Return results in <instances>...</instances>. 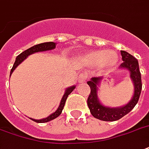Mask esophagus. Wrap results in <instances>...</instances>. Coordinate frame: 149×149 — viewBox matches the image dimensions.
Segmentation results:
<instances>
[{
	"label": "esophagus",
	"instance_id": "34e87169",
	"mask_svg": "<svg viewBox=\"0 0 149 149\" xmlns=\"http://www.w3.org/2000/svg\"><path fill=\"white\" fill-rule=\"evenodd\" d=\"M87 79H88V75L84 72H82L78 77V82H84Z\"/></svg>",
	"mask_w": 149,
	"mask_h": 149
}]
</instances>
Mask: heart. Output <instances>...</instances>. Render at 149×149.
<instances>
[{"instance_id":"1","label":"heart","mask_w":149,"mask_h":149,"mask_svg":"<svg viewBox=\"0 0 149 149\" xmlns=\"http://www.w3.org/2000/svg\"><path fill=\"white\" fill-rule=\"evenodd\" d=\"M84 63L89 65H97L101 70H107L113 68L118 61V55L113 50H93L83 57Z\"/></svg>"}]
</instances>
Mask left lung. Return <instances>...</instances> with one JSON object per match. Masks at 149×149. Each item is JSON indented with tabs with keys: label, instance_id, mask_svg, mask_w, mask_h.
<instances>
[{
	"label": "left lung",
	"instance_id": "left-lung-1",
	"mask_svg": "<svg viewBox=\"0 0 149 149\" xmlns=\"http://www.w3.org/2000/svg\"><path fill=\"white\" fill-rule=\"evenodd\" d=\"M123 63L120 69H127L130 74V79L134 86V92L130 101L120 107H110L102 104L98 98V89L102 77H91L88 84L91 88V92L88 98V106L92 116L106 122H114L122 118L130 112L138 102L142 89L141 76L140 72L138 61L133 55L124 50H121Z\"/></svg>",
	"mask_w": 149,
	"mask_h": 149
}]
</instances>
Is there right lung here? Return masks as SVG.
<instances>
[{
	"label": "right lung",
	"mask_w": 149,
	"mask_h": 149,
	"mask_svg": "<svg viewBox=\"0 0 149 149\" xmlns=\"http://www.w3.org/2000/svg\"><path fill=\"white\" fill-rule=\"evenodd\" d=\"M56 47V43L55 42H43V43L38 44V45H35L34 47H31L29 49H26L25 51H24L23 53H21L20 54H19L16 58V61H15V63L13 65V68L11 69V72H10V77L11 75L13 72V71L16 69V68L19 65V64L22 63V61H24L26 58L31 54H33L37 52H42V51H47V50H51V49H54ZM75 85H72L71 87H69L65 89V94L63 95V96L61 98V100L60 105L58 107V108L56 110L55 112H54L53 114H51L50 115L47 117V118H42V119H35V118H30V119H31L32 121L35 122H38V123H44V122H47L51 121V120L54 119L56 118H58L62 112V110L64 108V106H65V101L68 98V95H69L72 91H73L75 89Z\"/></svg>",
	"instance_id": "1"
}]
</instances>
